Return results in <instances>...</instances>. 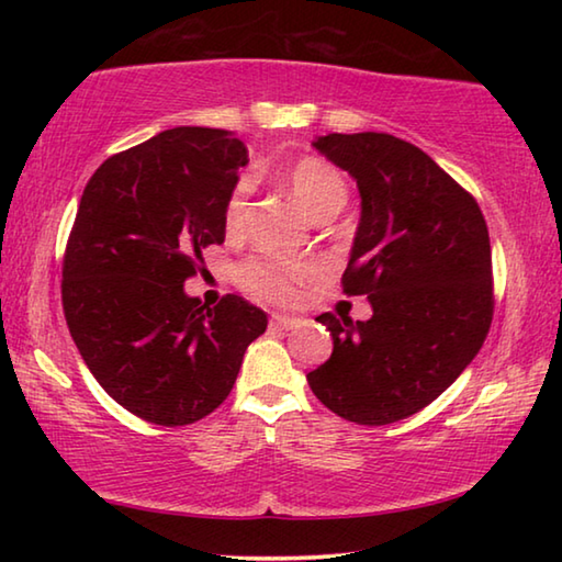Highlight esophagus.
<instances>
[{
	"label": "esophagus",
	"instance_id": "34e87169",
	"mask_svg": "<svg viewBox=\"0 0 562 562\" xmlns=\"http://www.w3.org/2000/svg\"><path fill=\"white\" fill-rule=\"evenodd\" d=\"M270 327H274V329H294V327H300V319L282 317V315H272Z\"/></svg>",
	"mask_w": 562,
	"mask_h": 562
}]
</instances>
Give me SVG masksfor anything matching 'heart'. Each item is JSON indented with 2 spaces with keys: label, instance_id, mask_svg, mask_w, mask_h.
Segmentation results:
<instances>
[{
  "label": "heart",
  "instance_id": "1",
  "mask_svg": "<svg viewBox=\"0 0 562 562\" xmlns=\"http://www.w3.org/2000/svg\"><path fill=\"white\" fill-rule=\"evenodd\" d=\"M284 183L312 217L335 215L347 198V186L335 166L315 156H302L284 170ZM252 180L243 176L225 198L223 221L227 233H240L247 221V201H250ZM317 268L312 262L280 260V258H250L237 265L235 282L245 294L265 302L288 304L297 300L300 288L315 280Z\"/></svg>",
  "mask_w": 562,
  "mask_h": 562
}]
</instances>
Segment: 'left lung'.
Listing matches in <instances>:
<instances>
[{"label":"left lung","instance_id":"obj_1","mask_svg":"<svg viewBox=\"0 0 562 562\" xmlns=\"http://www.w3.org/2000/svg\"><path fill=\"white\" fill-rule=\"evenodd\" d=\"M315 148L359 186L361 221L341 290L367 294L374 315H319L335 349L307 382L347 422L394 424L443 394L488 335L486 217L422 148L389 133H329Z\"/></svg>","mask_w":562,"mask_h":562}]
</instances>
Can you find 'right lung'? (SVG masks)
<instances>
[{
  "mask_svg": "<svg viewBox=\"0 0 562 562\" xmlns=\"http://www.w3.org/2000/svg\"><path fill=\"white\" fill-rule=\"evenodd\" d=\"M247 148L180 126L111 156L83 188L61 265L71 339L113 402L158 426L221 406L268 315L237 294L207 307L183 282L225 240L223 207Z\"/></svg>",
  "mask_w": 562,
  "mask_h": 562,
  "instance_id": "add662e5",
  "label": "right lung"
}]
</instances>
